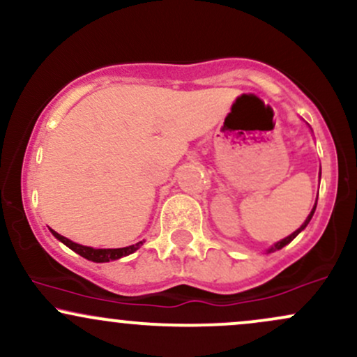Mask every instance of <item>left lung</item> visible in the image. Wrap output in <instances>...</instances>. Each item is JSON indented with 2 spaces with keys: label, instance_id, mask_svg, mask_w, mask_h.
Listing matches in <instances>:
<instances>
[{
  "label": "left lung",
  "instance_id": "1",
  "mask_svg": "<svg viewBox=\"0 0 357 357\" xmlns=\"http://www.w3.org/2000/svg\"><path fill=\"white\" fill-rule=\"evenodd\" d=\"M315 206H317V203H315V204H314L312 211H310V215H309V216H307V220L304 221V225H302V227H301V228H298V230H296V231H294V233H292V235H289V236H287V238H284V240H280V241H277V243H275V245H273V247H272V248H270V250H268V252H275V250H280V248H284V247H285V245H289V243H290V241H292L294 238H296V236L298 235V233H301V231H302V230H304V228L307 227V225H309V221H310V218H312V216H314Z\"/></svg>",
  "mask_w": 357,
  "mask_h": 357
}]
</instances>
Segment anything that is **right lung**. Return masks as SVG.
<instances>
[{
  "mask_svg": "<svg viewBox=\"0 0 357 357\" xmlns=\"http://www.w3.org/2000/svg\"><path fill=\"white\" fill-rule=\"evenodd\" d=\"M52 233L55 238H59L61 243L67 245L68 248H72L73 252L79 253L80 257L87 258V260L97 261V264H100V261L117 260V258H121V257L130 255V253L136 252V250L142 245V241H139V243H136V245H130V247H124V248H92V247H84V245H79V243H73L72 240L65 238V236H61L60 233H56L53 230H52Z\"/></svg>",
  "mask_w": 357,
  "mask_h": 357,
  "instance_id": "add662e5",
  "label": "right lung"
}]
</instances>
